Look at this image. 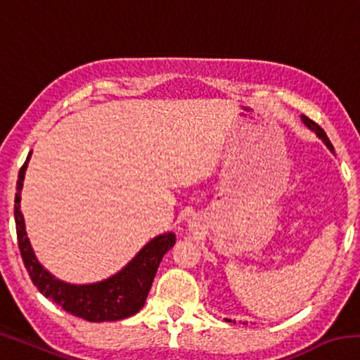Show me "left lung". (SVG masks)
<instances>
[{
  "label": "left lung",
  "mask_w": 360,
  "mask_h": 360,
  "mask_svg": "<svg viewBox=\"0 0 360 360\" xmlns=\"http://www.w3.org/2000/svg\"><path fill=\"white\" fill-rule=\"evenodd\" d=\"M302 119H303L304 124H307V127H309V129H311V130H314L316 133H318V136L322 139V141H324V143L327 144V148L333 152V146H332V143H330V139H328V136L326 135V131L321 129L319 124H316L314 120H311L309 117H307V115H303ZM233 322H235V321H233Z\"/></svg>",
  "instance_id": "8db88e82"
}]
</instances>
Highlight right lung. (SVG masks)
I'll list each match as a JSON object with an SVG mask.
<instances>
[{"label":"right lung","mask_w":360,"mask_h":360,"mask_svg":"<svg viewBox=\"0 0 360 360\" xmlns=\"http://www.w3.org/2000/svg\"><path fill=\"white\" fill-rule=\"evenodd\" d=\"M30 155H32V152L22 165L19 179H17L14 217L20 255L33 284L42 295L60 304L66 313L89 322L120 321L136 314L144 307L146 297L149 294L162 257L168 249L174 246L176 235L165 233L149 241L124 270L101 283L72 285L58 281L36 260L27 238L25 222H23L20 211V191Z\"/></svg>","instance_id":"1"}]
</instances>
